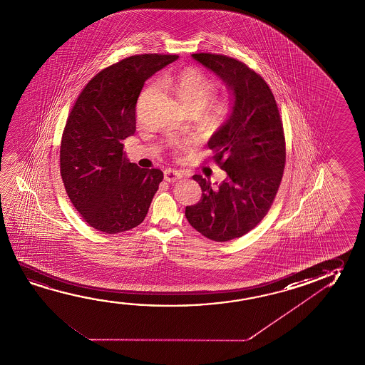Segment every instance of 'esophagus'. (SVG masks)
I'll return each instance as SVG.
<instances>
[{
    "instance_id": "1",
    "label": "esophagus",
    "mask_w": 365,
    "mask_h": 365,
    "mask_svg": "<svg viewBox=\"0 0 365 365\" xmlns=\"http://www.w3.org/2000/svg\"><path fill=\"white\" fill-rule=\"evenodd\" d=\"M183 175L178 170L175 169H167L164 170V180L167 182H175V180H180Z\"/></svg>"
}]
</instances>
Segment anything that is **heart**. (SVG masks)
I'll list each match as a JSON object with an SVG mask.
<instances>
[{"instance_id": "heart-1", "label": "heart", "mask_w": 365, "mask_h": 365, "mask_svg": "<svg viewBox=\"0 0 365 365\" xmlns=\"http://www.w3.org/2000/svg\"><path fill=\"white\" fill-rule=\"evenodd\" d=\"M159 88L173 91L180 102L185 104L190 110L200 112L206 107L212 96H215L216 84L207 73L197 67H187L185 70L170 75L164 73L159 78L158 84H150L145 88L144 91L138 98V114H140L141 107L150 96L158 93ZM227 104L222 102L210 103L207 112L212 117H219L227 112ZM175 148H180L182 143H175Z\"/></svg>"}]
</instances>
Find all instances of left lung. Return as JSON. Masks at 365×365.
I'll list each match as a JSON object with an SVG mask.
<instances>
[{"mask_svg": "<svg viewBox=\"0 0 365 365\" xmlns=\"http://www.w3.org/2000/svg\"><path fill=\"white\" fill-rule=\"evenodd\" d=\"M192 57L222 80L233 107L207 143L227 180L212 187L195 174L202 197L185 207V217L203 237L227 242L251 232L275 200L287 158L282 120L269 85L243 62L222 54Z\"/></svg>", "mask_w": 365, "mask_h": 365, "instance_id": "obj_1", "label": "left lung"}]
</instances>
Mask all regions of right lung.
<instances>
[{
	"label": "right lung",
	"instance_id": "right-lung-1",
	"mask_svg": "<svg viewBox=\"0 0 365 365\" xmlns=\"http://www.w3.org/2000/svg\"><path fill=\"white\" fill-rule=\"evenodd\" d=\"M178 58L138 54L90 80L68 115L61 141V177L73 207L107 234L138 227L163 180L125 158L122 141L136 131V103L144 83Z\"/></svg>",
	"mask_w": 365,
	"mask_h": 365
}]
</instances>
